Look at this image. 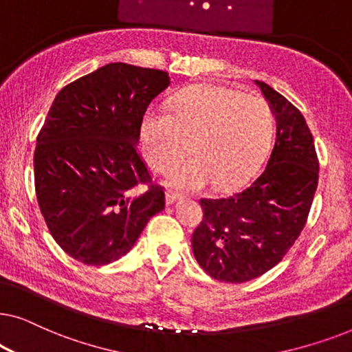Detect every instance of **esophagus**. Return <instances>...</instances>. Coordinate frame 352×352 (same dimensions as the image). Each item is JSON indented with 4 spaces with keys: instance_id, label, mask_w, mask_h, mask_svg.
<instances>
[{
    "instance_id": "obj_1",
    "label": "esophagus",
    "mask_w": 352,
    "mask_h": 352,
    "mask_svg": "<svg viewBox=\"0 0 352 352\" xmlns=\"http://www.w3.org/2000/svg\"><path fill=\"white\" fill-rule=\"evenodd\" d=\"M177 199H181L179 192H176V190H173V189H168V190H166V204H168V205L175 204V201H176Z\"/></svg>"
}]
</instances>
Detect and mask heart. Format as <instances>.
Instances as JSON below:
<instances>
[{"mask_svg": "<svg viewBox=\"0 0 352 352\" xmlns=\"http://www.w3.org/2000/svg\"><path fill=\"white\" fill-rule=\"evenodd\" d=\"M272 110L256 96L219 86H192L171 100L170 110L148 112L142 123L146 158L168 173L189 152L194 158L170 176V184L197 190L214 181L234 187L254 171L272 134Z\"/></svg>", "mask_w": 352, "mask_h": 352, "instance_id": "b5f03b06", "label": "heart"}]
</instances>
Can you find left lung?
Here are the masks:
<instances>
[{
    "mask_svg": "<svg viewBox=\"0 0 352 352\" xmlns=\"http://www.w3.org/2000/svg\"><path fill=\"white\" fill-rule=\"evenodd\" d=\"M254 83L277 123L267 165L239 194L201 199L204 219L192 234L200 267L229 283L252 280L282 261L305 228L319 181V160L305 117L264 81Z\"/></svg>",
    "mask_w": 352,
    "mask_h": 352,
    "instance_id": "left-lung-1",
    "label": "left lung"
}]
</instances>
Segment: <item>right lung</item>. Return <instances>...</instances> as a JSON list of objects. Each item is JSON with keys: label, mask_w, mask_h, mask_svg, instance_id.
Instances as JSON below:
<instances>
[{"label": "right lung", "mask_w": 352, "mask_h": 352, "mask_svg": "<svg viewBox=\"0 0 352 352\" xmlns=\"http://www.w3.org/2000/svg\"><path fill=\"white\" fill-rule=\"evenodd\" d=\"M168 86L166 72L115 62L56 96L36 138L35 190L52 239L76 261H117L165 208L138 142L148 104Z\"/></svg>", "instance_id": "obj_1"}]
</instances>
